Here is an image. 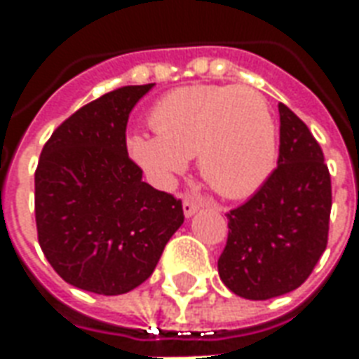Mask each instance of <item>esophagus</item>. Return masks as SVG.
<instances>
[{"mask_svg": "<svg viewBox=\"0 0 359 359\" xmlns=\"http://www.w3.org/2000/svg\"><path fill=\"white\" fill-rule=\"evenodd\" d=\"M198 210H200V203L196 202L194 198H184V202H182V211H184L187 217H192Z\"/></svg>", "mask_w": 359, "mask_h": 359, "instance_id": "1", "label": "esophagus"}]
</instances>
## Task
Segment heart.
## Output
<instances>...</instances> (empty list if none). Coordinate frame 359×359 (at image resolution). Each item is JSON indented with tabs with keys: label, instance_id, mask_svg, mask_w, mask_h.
Instances as JSON below:
<instances>
[{
	"label": "heart",
	"instance_id": "heart-1",
	"mask_svg": "<svg viewBox=\"0 0 359 359\" xmlns=\"http://www.w3.org/2000/svg\"><path fill=\"white\" fill-rule=\"evenodd\" d=\"M156 134L130 133L126 151L156 187L171 188L198 159L217 194L241 200L264 187L277 161L269 105L248 86H187L165 94L149 113Z\"/></svg>",
	"mask_w": 359,
	"mask_h": 359
}]
</instances>
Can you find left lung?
Returning <instances> with one entry per match:
<instances>
[{"label": "left lung", "instance_id": "1", "mask_svg": "<svg viewBox=\"0 0 359 359\" xmlns=\"http://www.w3.org/2000/svg\"><path fill=\"white\" fill-rule=\"evenodd\" d=\"M277 169L231 213L219 277L236 296L269 300L292 292L327 248L331 175L323 151L300 117L278 103Z\"/></svg>", "mask_w": 359, "mask_h": 359}]
</instances>
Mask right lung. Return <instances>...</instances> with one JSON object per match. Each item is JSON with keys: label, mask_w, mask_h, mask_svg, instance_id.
I'll return each instance as SVG.
<instances>
[{"label": "right lung", "mask_w": 359, "mask_h": 359, "mask_svg": "<svg viewBox=\"0 0 359 359\" xmlns=\"http://www.w3.org/2000/svg\"><path fill=\"white\" fill-rule=\"evenodd\" d=\"M151 88L123 86L81 107L38 161V242L59 277L88 292L140 286L184 223L180 200L144 182L126 151L128 115Z\"/></svg>", "instance_id": "add662e5"}]
</instances>
